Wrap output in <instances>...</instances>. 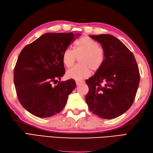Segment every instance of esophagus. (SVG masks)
Masks as SVG:
<instances>
[{
	"mask_svg": "<svg viewBox=\"0 0 153 153\" xmlns=\"http://www.w3.org/2000/svg\"><path fill=\"white\" fill-rule=\"evenodd\" d=\"M76 83L77 85H81V83H83V81H76Z\"/></svg>",
	"mask_w": 153,
	"mask_h": 153,
	"instance_id": "34e87169",
	"label": "esophagus"
}]
</instances>
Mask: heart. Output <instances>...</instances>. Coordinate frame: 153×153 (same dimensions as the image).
<instances>
[{
    "instance_id": "b5f03b06",
    "label": "heart",
    "mask_w": 153,
    "mask_h": 153,
    "mask_svg": "<svg viewBox=\"0 0 153 153\" xmlns=\"http://www.w3.org/2000/svg\"><path fill=\"white\" fill-rule=\"evenodd\" d=\"M79 58V64L66 72L68 79L77 81L87 78L91 70L96 72L100 70L105 60L104 49L97 42L85 36L79 39L74 45V50L66 49L62 55V62L66 68H71Z\"/></svg>"
}]
</instances>
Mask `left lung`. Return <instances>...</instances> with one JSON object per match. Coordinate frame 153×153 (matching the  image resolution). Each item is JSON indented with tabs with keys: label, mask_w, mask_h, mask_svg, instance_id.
<instances>
[{
	"label": "left lung",
	"mask_w": 153,
	"mask_h": 153,
	"mask_svg": "<svg viewBox=\"0 0 153 153\" xmlns=\"http://www.w3.org/2000/svg\"><path fill=\"white\" fill-rule=\"evenodd\" d=\"M90 37L104 49L105 60L100 69L85 81L89 88L85 101L93 114L114 119L133 104L140 83L139 68L133 53L119 39L110 34Z\"/></svg>",
	"instance_id": "obj_1"
}]
</instances>
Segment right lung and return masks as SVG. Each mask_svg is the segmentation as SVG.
<instances>
[{"mask_svg": "<svg viewBox=\"0 0 153 153\" xmlns=\"http://www.w3.org/2000/svg\"><path fill=\"white\" fill-rule=\"evenodd\" d=\"M75 38L72 33H45L20 53L14 85L21 104L33 115L46 118L60 113L76 88L72 79L51 85L65 73L62 55Z\"/></svg>", "mask_w": 153, "mask_h": 153, "instance_id": "obj_1", "label": "right lung"}]
</instances>
